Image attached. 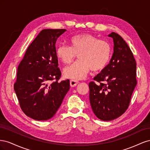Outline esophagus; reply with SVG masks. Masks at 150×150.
<instances>
[{"mask_svg": "<svg viewBox=\"0 0 150 150\" xmlns=\"http://www.w3.org/2000/svg\"><path fill=\"white\" fill-rule=\"evenodd\" d=\"M79 83V82L78 81L76 80H71L70 81V85L71 87H75V86Z\"/></svg>", "mask_w": 150, "mask_h": 150, "instance_id": "34e87169", "label": "esophagus"}]
</instances>
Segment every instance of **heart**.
<instances>
[{
  "label": "heart",
  "mask_w": 150,
  "mask_h": 150,
  "mask_svg": "<svg viewBox=\"0 0 150 150\" xmlns=\"http://www.w3.org/2000/svg\"><path fill=\"white\" fill-rule=\"evenodd\" d=\"M69 43L71 47L61 44L56 49L57 58L65 64H69L78 54L79 60L64 70L66 78L82 79L91 69L99 71L104 69L110 60V44L105 40H98L93 35L84 34L74 36Z\"/></svg>",
  "instance_id": "1"
}]
</instances>
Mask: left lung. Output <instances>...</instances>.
I'll use <instances>...</instances> for the list:
<instances>
[{
  "instance_id": "1",
  "label": "left lung",
  "mask_w": 150,
  "mask_h": 150,
  "mask_svg": "<svg viewBox=\"0 0 150 150\" xmlns=\"http://www.w3.org/2000/svg\"><path fill=\"white\" fill-rule=\"evenodd\" d=\"M113 40V54L110 63L91 82L89 101L94 114L102 121L120 117L128 108L137 86V64L128 45L115 33L109 34Z\"/></svg>"
}]
</instances>
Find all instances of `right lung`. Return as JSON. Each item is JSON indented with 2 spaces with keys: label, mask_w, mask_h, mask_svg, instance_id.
Masks as SVG:
<instances>
[{
  "label": "right lung",
  "mask_w": 150,
  "mask_h": 150,
  "mask_svg": "<svg viewBox=\"0 0 150 150\" xmlns=\"http://www.w3.org/2000/svg\"><path fill=\"white\" fill-rule=\"evenodd\" d=\"M66 29H44L27 49L17 68L14 91L25 114L37 121L51 119L69 90V80L58 82L56 43ZM55 80L52 83L50 82Z\"/></svg>",
  "instance_id": "right-lung-1"
}]
</instances>
